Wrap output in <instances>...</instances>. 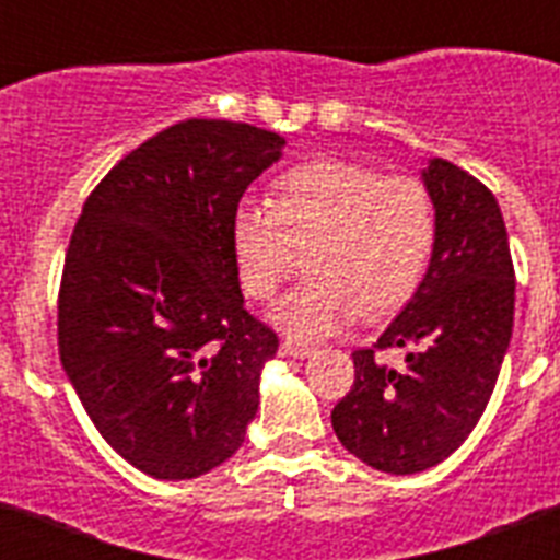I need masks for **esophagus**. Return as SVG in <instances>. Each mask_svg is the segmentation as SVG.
Instances as JSON below:
<instances>
[{
	"label": "esophagus",
	"instance_id": "esophagus-1",
	"mask_svg": "<svg viewBox=\"0 0 560 560\" xmlns=\"http://www.w3.org/2000/svg\"><path fill=\"white\" fill-rule=\"evenodd\" d=\"M280 353H283V355H294V359H305V355L314 353V348H311V345H305V341L283 339V341H280Z\"/></svg>",
	"mask_w": 560,
	"mask_h": 560
}]
</instances>
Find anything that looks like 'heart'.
Here are the masks:
<instances>
[{
  "mask_svg": "<svg viewBox=\"0 0 560 560\" xmlns=\"http://www.w3.org/2000/svg\"><path fill=\"white\" fill-rule=\"evenodd\" d=\"M438 237L432 192L345 160H311L271 182L269 205L241 201L230 221L237 280L271 300L305 257L308 275L277 303L296 339H323L355 314L381 319L407 305Z\"/></svg>",
  "mask_w": 560,
  "mask_h": 560,
  "instance_id": "b5f03b06",
  "label": "heart"
}]
</instances>
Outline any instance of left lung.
Segmentation results:
<instances>
[{"instance_id":"8db88e82","label":"left lung","mask_w":560,"mask_h":560,"mask_svg":"<svg viewBox=\"0 0 560 560\" xmlns=\"http://www.w3.org/2000/svg\"><path fill=\"white\" fill-rule=\"evenodd\" d=\"M438 212L427 277L373 348L355 350V381L330 412L336 438L375 471L418 474L463 446L482 418L513 334L511 246L493 192L446 160L423 167ZM404 347L400 371L374 359Z\"/></svg>"}]
</instances>
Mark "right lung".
I'll list each match as a JSON object with an SVG mask.
<instances>
[{
    "mask_svg": "<svg viewBox=\"0 0 560 560\" xmlns=\"http://www.w3.org/2000/svg\"><path fill=\"white\" fill-rule=\"evenodd\" d=\"M249 122L182 120L89 192L63 260L58 353L108 446L153 479L230 459L277 334L244 308L230 221L283 153Z\"/></svg>",
    "mask_w": 560,
    "mask_h": 560,
    "instance_id": "right-lung-1",
    "label": "right lung"
}]
</instances>
